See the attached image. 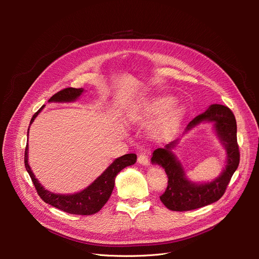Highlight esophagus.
Masks as SVG:
<instances>
[{"label": "esophagus", "instance_id": "obj_1", "mask_svg": "<svg viewBox=\"0 0 259 259\" xmlns=\"http://www.w3.org/2000/svg\"><path fill=\"white\" fill-rule=\"evenodd\" d=\"M138 162L143 166H148L149 165V158L148 155L146 153H142L141 155H139L138 157Z\"/></svg>", "mask_w": 259, "mask_h": 259}]
</instances>
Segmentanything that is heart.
Here are the masks:
<instances>
[{
    "mask_svg": "<svg viewBox=\"0 0 259 259\" xmlns=\"http://www.w3.org/2000/svg\"><path fill=\"white\" fill-rule=\"evenodd\" d=\"M174 99L168 95H160L142 102L134 106L129 111L130 118L137 122H147L160 114L153 127L156 135H167L179 126L184 114L185 106L180 103H174Z\"/></svg>",
    "mask_w": 259,
    "mask_h": 259,
    "instance_id": "heart-1",
    "label": "heart"
}]
</instances>
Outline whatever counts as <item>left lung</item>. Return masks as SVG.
I'll return each mask as SVG.
<instances>
[{"instance_id": "1", "label": "left lung", "mask_w": 259, "mask_h": 259, "mask_svg": "<svg viewBox=\"0 0 259 259\" xmlns=\"http://www.w3.org/2000/svg\"><path fill=\"white\" fill-rule=\"evenodd\" d=\"M201 122L213 124L216 137L226 149V166L221 175L213 181L194 183L187 178L182 162L173 152L180 144V139L156 149L151 162L164 168L168 176V187L159 198L169 210L189 211L217 201L224 195L231 178L239 165L237 126L232 111L226 106L213 104L205 112L189 122L184 134Z\"/></svg>"}]
</instances>
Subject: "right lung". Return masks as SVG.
Listing matches in <instances>:
<instances>
[{"mask_svg":"<svg viewBox=\"0 0 259 259\" xmlns=\"http://www.w3.org/2000/svg\"><path fill=\"white\" fill-rule=\"evenodd\" d=\"M84 91L85 90L83 88H66L52 95L48 103H72L75 102L83 94ZM45 105L42 106V108L36 113H34L30 120V125L33 122L34 118L38 115V113L42 111ZM28 133L29 129L28 132H27V135H28ZM24 161L26 170L30 175L37 194L46 203L70 214L91 215L99 212L104 207L113 191L116 175L124 168L135 164V161H137V154H125L114 159L112 164L92 184H90L84 190H81V191L73 194L53 193L48 191V190H46L39 184L28 164V144H27L25 149Z\"/></svg>","mask_w":259,"mask_h":259,"instance_id":"right-lung-1","label":"right lung"}]
</instances>
